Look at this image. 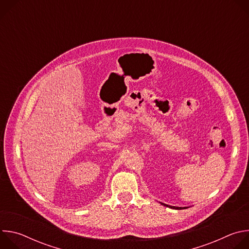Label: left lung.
<instances>
[{
	"mask_svg": "<svg viewBox=\"0 0 249 249\" xmlns=\"http://www.w3.org/2000/svg\"><path fill=\"white\" fill-rule=\"evenodd\" d=\"M162 205H164V206H166V207H169V208H171V209H176V210H181V209H187V207H174V206H168V205H166V204H162Z\"/></svg>",
	"mask_w": 249,
	"mask_h": 249,
	"instance_id": "1",
	"label": "left lung"
}]
</instances>
